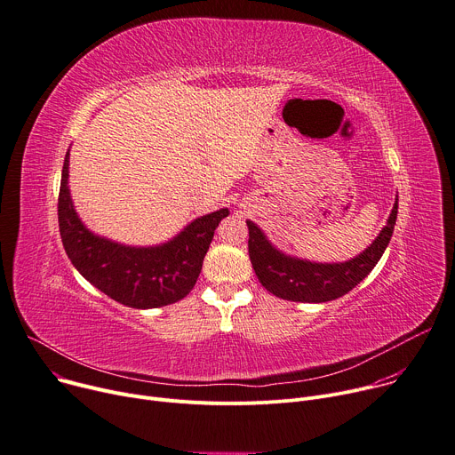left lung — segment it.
Wrapping results in <instances>:
<instances>
[{
    "label": "left lung",
    "mask_w": 455,
    "mask_h": 455,
    "mask_svg": "<svg viewBox=\"0 0 455 455\" xmlns=\"http://www.w3.org/2000/svg\"><path fill=\"white\" fill-rule=\"evenodd\" d=\"M397 219V200L379 236L362 255L343 264H315L285 257L275 249L259 226L247 220L249 228V259L260 283L278 298L291 301H322L336 299L355 289L379 262L390 242Z\"/></svg>",
    "instance_id": "8db88e82"
}]
</instances>
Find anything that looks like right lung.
<instances>
[{
  "mask_svg": "<svg viewBox=\"0 0 455 455\" xmlns=\"http://www.w3.org/2000/svg\"><path fill=\"white\" fill-rule=\"evenodd\" d=\"M229 212L193 220L180 235L157 247H128L95 236L79 220L68 191V154L58 198L63 245L76 269L99 291L133 309L175 304L195 285L215 229Z\"/></svg>",
  "mask_w": 455,
  "mask_h": 455,
  "instance_id": "1",
  "label": "right lung"
}]
</instances>
